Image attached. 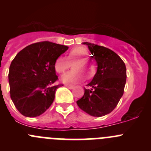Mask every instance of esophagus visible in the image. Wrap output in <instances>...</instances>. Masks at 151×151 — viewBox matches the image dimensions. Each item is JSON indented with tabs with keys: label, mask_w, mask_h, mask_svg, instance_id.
Listing matches in <instances>:
<instances>
[{
	"label": "esophagus",
	"mask_w": 151,
	"mask_h": 151,
	"mask_svg": "<svg viewBox=\"0 0 151 151\" xmlns=\"http://www.w3.org/2000/svg\"><path fill=\"white\" fill-rule=\"evenodd\" d=\"M65 86H66V87H67V88H70V89H72V88H74V86L69 85V84H65Z\"/></svg>",
	"instance_id": "esophagus-1"
}]
</instances>
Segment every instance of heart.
<instances>
[{"mask_svg":"<svg viewBox=\"0 0 151 151\" xmlns=\"http://www.w3.org/2000/svg\"><path fill=\"white\" fill-rule=\"evenodd\" d=\"M88 58L89 53L86 47L83 46L76 47L69 52L67 58L63 56H59L55 61L54 68L56 72L61 74L71 67L72 65L74 69L63 74L61 77V80L65 83L79 82L84 79V75L82 74V73L88 79L92 77L95 74V66L88 61ZM86 64L91 66V68L88 67ZM80 71L82 73H80Z\"/></svg>","mask_w":151,"mask_h":151,"instance_id":"obj_1","label":"heart"}]
</instances>
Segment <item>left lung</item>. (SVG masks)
Wrapping results in <instances>:
<instances>
[{
  "label": "left lung",
  "mask_w": 151,
  "mask_h": 151,
  "mask_svg": "<svg viewBox=\"0 0 151 151\" xmlns=\"http://www.w3.org/2000/svg\"><path fill=\"white\" fill-rule=\"evenodd\" d=\"M86 45L97 62V71L85 88L84 95L77 101L79 107L94 117L110 113L124 94L127 79L124 63L117 53L109 48L95 44Z\"/></svg>",
  "instance_id": "8db88e82"
}]
</instances>
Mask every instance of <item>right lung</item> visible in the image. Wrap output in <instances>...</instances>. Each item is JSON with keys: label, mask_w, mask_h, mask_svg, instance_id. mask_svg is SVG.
<instances>
[{"label": "right lung", "mask_w": 151, "mask_h": 151, "mask_svg": "<svg viewBox=\"0 0 151 151\" xmlns=\"http://www.w3.org/2000/svg\"><path fill=\"white\" fill-rule=\"evenodd\" d=\"M68 48L53 42H38L27 46L15 56L8 77L11 99L21 114L33 118L50 107L56 90L63 86L53 85L58 80L55 61Z\"/></svg>", "instance_id": "1"}]
</instances>
